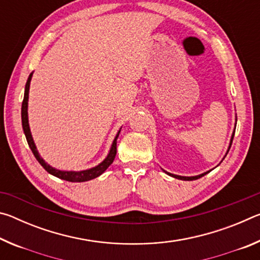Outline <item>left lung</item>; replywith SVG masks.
I'll list each match as a JSON object with an SVG mask.
<instances>
[{"instance_id":"8db88e82","label":"left lung","mask_w":260,"mask_h":260,"mask_svg":"<svg viewBox=\"0 0 260 260\" xmlns=\"http://www.w3.org/2000/svg\"><path fill=\"white\" fill-rule=\"evenodd\" d=\"M235 133V132H234ZM234 133H233V135H232V140H231V144H230V148H228V150H227V153H228V151H230V149H231V146H232V142H233V138H234ZM226 153V155H227ZM210 172V171H208V172H205V173H203V174H200V175H196V177H181V175H175V174H171V173H167L169 175H171V177H173V178H177V179H180V180H186V181H191V180H197V179H200V178H202V177H204L205 174H208Z\"/></svg>"}]
</instances>
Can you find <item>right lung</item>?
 Wrapping results in <instances>:
<instances>
[{"label": "right lung", "mask_w": 260, "mask_h": 260, "mask_svg": "<svg viewBox=\"0 0 260 260\" xmlns=\"http://www.w3.org/2000/svg\"><path fill=\"white\" fill-rule=\"evenodd\" d=\"M32 76H33V73H30L28 79H27V82H26V86H25L24 100H23V104H21V124H23V129H24V133H25V136H26V140H27L28 146L30 148V150H32L33 155L35 156V158H37V160L40 162L41 166L47 171L48 173L55 175V177L59 178L61 180H67V181H70V182H83V181H88V180H91V179H95V178L100 177V175L102 174L104 171L112 164L114 157H116L117 139H118V136H119L120 131L118 132L116 138H114L111 149H110V152H109V155L107 156V158H105V159L102 162H101V164L93 167V169L85 170V171H79V172H74V171H59V170L54 169V167H51L50 165H48L47 162L40 157V155H39V152L37 150V147H35V144H34L32 134H30L29 125H28L27 104H28L29 82H30V79H32Z\"/></svg>", "instance_id": "right-lung-1"}]
</instances>
